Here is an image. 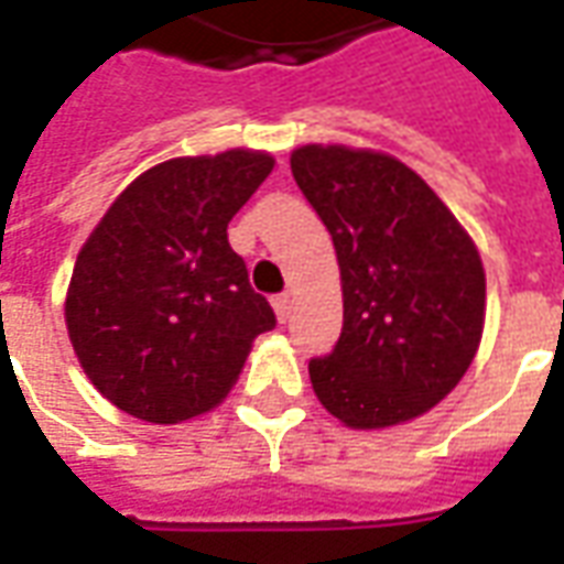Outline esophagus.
Masks as SVG:
<instances>
[{
	"instance_id": "1",
	"label": "esophagus",
	"mask_w": 564,
	"mask_h": 564,
	"mask_svg": "<svg viewBox=\"0 0 564 564\" xmlns=\"http://www.w3.org/2000/svg\"><path fill=\"white\" fill-rule=\"evenodd\" d=\"M271 305H274V314H278V319H281V323H286V319H290V311H293V299H290V295L286 293L278 295Z\"/></svg>"
}]
</instances>
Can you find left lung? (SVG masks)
Here are the masks:
<instances>
[{
	"instance_id": "obj_1",
	"label": "left lung",
	"mask_w": 564,
	"mask_h": 564,
	"mask_svg": "<svg viewBox=\"0 0 564 564\" xmlns=\"http://www.w3.org/2000/svg\"><path fill=\"white\" fill-rule=\"evenodd\" d=\"M290 165L341 269V338L307 366L319 404L362 432L423 416L459 383L484 335L486 274L471 235L390 153L302 144Z\"/></svg>"
}]
</instances>
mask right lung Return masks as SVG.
Masks as SVG:
<instances>
[{"label":"right lung","mask_w":564,"mask_h":564,"mask_svg":"<svg viewBox=\"0 0 564 564\" xmlns=\"http://www.w3.org/2000/svg\"><path fill=\"white\" fill-rule=\"evenodd\" d=\"M271 169L274 156L250 148L160 162L80 247L68 341L93 387L129 416L172 425L214 411L274 326L226 235Z\"/></svg>","instance_id":"obj_1"}]
</instances>
